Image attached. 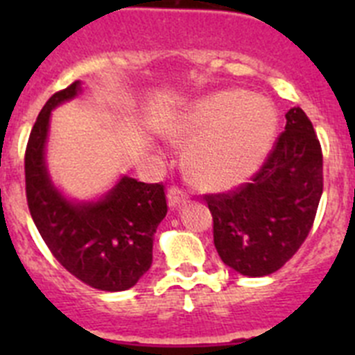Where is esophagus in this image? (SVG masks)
Segmentation results:
<instances>
[{"mask_svg":"<svg viewBox=\"0 0 355 355\" xmlns=\"http://www.w3.org/2000/svg\"><path fill=\"white\" fill-rule=\"evenodd\" d=\"M167 199H168V206L171 208H175V206H180L181 202L188 199V193L184 192L183 188L180 187H171L167 192Z\"/></svg>","mask_w":355,"mask_h":355,"instance_id":"1","label":"esophagus"}]
</instances>
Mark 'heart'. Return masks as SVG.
<instances>
[{
  "label": "heart",
  "instance_id": "heart-1",
  "mask_svg": "<svg viewBox=\"0 0 355 355\" xmlns=\"http://www.w3.org/2000/svg\"><path fill=\"white\" fill-rule=\"evenodd\" d=\"M277 130L275 110L245 90L205 97L165 124L172 142L188 149V172L199 187L225 190L245 181L268 155Z\"/></svg>",
  "mask_w": 355,
  "mask_h": 355
}]
</instances>
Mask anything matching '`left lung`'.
I'll list each match as a JSON object with an SVG mask.
<instances>
[{
  "instance_id": "obj_1",
  "label": "left lung",
  "mask_w": 355,
  "mask_h": 355,
  "mask_svg": "<svg viewBox=\"0 0 355 355\" xmlns=\"http://www.w3.org/2000/svg\"><path fill=\"white\" fill-rule=\"evenodd\" d=\"M322 192V147L311 121L295 106L250 183L205 196L222 261L249 277L277 272L311 231Z\"/></svg>"
}]
</instances>
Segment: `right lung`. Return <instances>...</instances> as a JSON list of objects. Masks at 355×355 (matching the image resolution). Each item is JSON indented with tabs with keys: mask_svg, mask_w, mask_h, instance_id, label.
I'll use <instances>...</instances> for the list:
<instances>
[{
	"mask_svg": "<svg viewBox=\"0 0 355 355\" xmlns=\"http://www.w3.org/2000/svg\"><path fill=\"white\" fill-rule=\"evenodd\" d=\"M78 94L80 81L53 94L31 128L24 153L28 208L65 270L96 290L124 291L150 268L156 227L167 215L165 187L124 175L96 202H72L53 187L44 159L49 117Z\"/></svg>",
	"mask_w": 355,
	"mask_h": 355,
	"instance_id": "add662e5",
	"label": "right lung"
}]
</instances>
